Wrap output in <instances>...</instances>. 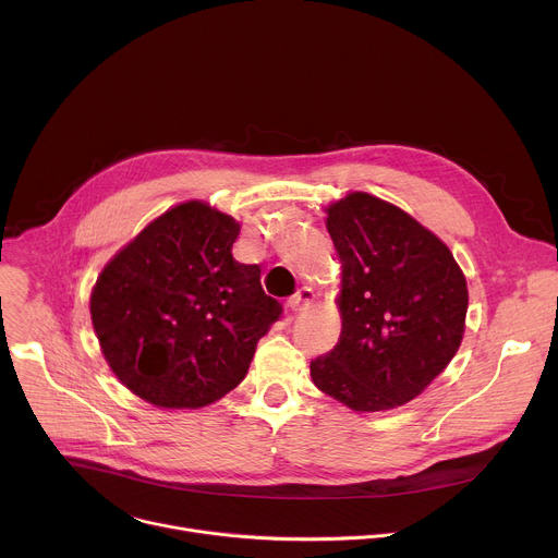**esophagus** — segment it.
Here are the masks:
<instances>
[{
  "instance_id": "obj_1",
  "label": "esophagus",
  "mask_w": 558,
  "mask_h": 558,
  "mask_svg": "<svg viewBox=\"0 0 558 558\" xmlns=\"http://www.w3.org/2000/svg\"><path fill=\"white\" fill-rule=\"evenodd\" d=\"M313 300H315V293H313V289H308V287H302L291 300H289V308L291 311H295V313H300V311H306L311 304H313Z\"/></svg>"
}]
</instances>
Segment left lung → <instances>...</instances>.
Masks as SVG:
<instances>
[{
	"instance_id": "8db88e82",
	"label": "left lung",
	"mask_w": 558,
	"mask_h": 558,
	"mask_svg": "<svg viewBox=\"0 0 558 558\" xmlns=\"http://www.w3.org/2000/svg\"><path fill=\"white\" fill-rule=\"evenodd\" d=\"M327 214L342 263V333L311 362V379L360 413L402 407L461 344L465 278L433 231L381 198L353 192Z\"/></svg>"
}]
</instances>
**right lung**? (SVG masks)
<instances>
[{
	"label": "right lung",
	"instance_id": "right-lung-1",
	"mask_svg": "<svg viewBox=\"0 0 558 558\" xmlns=\"http://www.w3.org/2000/svg\"><path fill=\"white\" fill-rule=\"evenodd\" d=\"M241 225L201 201L151 220L101 271L90 315L112 373L161 409H201L241 384L282 306L233 260Z\"/></svg>",
	"mask_w": 558,
	"mask_h": 558
}]
</instances>
